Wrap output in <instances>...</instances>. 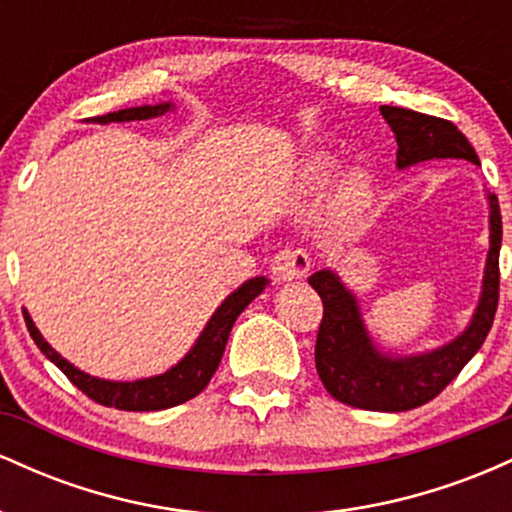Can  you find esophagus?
Segmentation results:
<instances>
[{
  "mask_svg": "<svg viewBox=\"0 0 512 512\" xmlns=\"http://www.w3.org/2000/svg\"><path fill=\"white\" fill-rule=\"evenodd\" d=\"M308 269H310L308 252L298 250V248L279 250L272 260V276L276 281L303 279Z\"/></svg>",
  "mask_w": 512,
  "mask_h": 512,
  "instance_id": "esophagus-1",
  "label": "esophagus"
}]
</instances>
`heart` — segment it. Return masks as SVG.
<instances>
[{"instance_id":"b5f03b06","label":"heart","mask_w":512,"mask_h":512,"mask_svg":"<svg viewBox=\"0 0 512 512\" xmlns=\"http://www.w3.org/2000/svg\"><path fill=\"white\" fill-rule=\"evenodd\" d=\"M337 170H339V163L334 161L332 156L317 154L310 158L308 166H305V182H308L310 190H325V187L332 182L334 175H337ZM368 202H370V185L366 175L351 173L346 175L342 185H339L337 197H334V214H337V219L351 221L368 207Z\"/></svg>"}]
</instances>
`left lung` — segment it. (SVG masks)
<instances>
[{
	"mask_svg": "<svg viewBox=\"0 0 512 512\" xmlns=\"http://www.w3.org/2000/svg\"><path fill=\"white\" fill-rule=\"evenodd\" d=\"M385 122L397 139V168L433 158H464L479 163L477 151L467 137L443 117L416 110L380 105ZM491 248L486 257L484 286L472 322L460 337L436 351L419 356H387L375 349L373 339L361 320L356 296L330 269H320L308 284L322 298V322L315 342V368L322 385L339 402L366 411H407L431 402L467 366L491 332L498 308V255H501V207L498 197L489 195Z\"/></svg>",
	"mask_w": 512,
	"mask_h": 512,
	"instance_id": "obj_1",
	"label": "left lung"
}]
</instances>
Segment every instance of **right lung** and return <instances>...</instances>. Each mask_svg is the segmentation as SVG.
Returning <instances> with one entry per match:
<instances>
[{"instance_id":"obj_1","label":"right lung","mask_w":512,"mask_h":512,"mask_svg":"<svg viewBox=\"0 0 512 512\" xmlns=\"http://www.w3.org/2000/svg\"><path fill=\"white\" fill-rule=\"evenodd\" d=\"M170 108H173L170 103L125 108L117 110V113L96 117L93 122L105 125V122L151 120V117L166 115ZM267 284L269 281L264 279V276H255V279L245 281V284L240 286L238 291H233L231 296L219 305V310L211 315L204 332L199 334L197 344L187 351V356L182 358L178 366L166 370L163 375L134 380V383H113V380L93 378V375L84 373V370L74 368L67 358H62L48 342H45L43 334H40L38 327L33 325L31 315H28L26 310H23V317H26V327L28 332H31L33 342L38 344V349L43 351V354L48 356L86 397H91L93 402L122 411H161L168 407H178V404L187 402V399L197 397L199 392L209 385L211 375L216 373L223 351H226V342L228 334H231L233 322H236L238 315L243 313L264 289H267Z\"/></svg>"}]
</instances>
